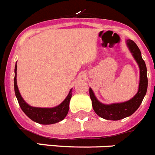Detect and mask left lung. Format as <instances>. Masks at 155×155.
I'll list each match as a JSON object with an SVG mask.
<instances>
[{"mask_svg": "<svg viewBox=\"0 0 155 155\" xmlns=\"http://www.w3.org/2000/svg\"><path fill=\"white\" fill-rule=\"evenodd\" d=\"M126 43L140 68L139 87L135 96L127 101L107 104L99 101L92 89L90 88V97L92 101V106L94 111L98 116L107 120H120L133 115L142 103L147 90L148 81L147 76V67L141 56L140 51L132 40H126Z\"/></svg>", "mask_w": 155, "mask_h": 155, "instance_id": "obj_1", "label": "left lung"}]
</instances>
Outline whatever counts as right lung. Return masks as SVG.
<instances>
[{
	"instance_id": "1",
	"label": "right lung",
	"mask_w": 155,
	"mask_h": 155,
	"mask_svg": "<svg viewBox=\"0 0 155 155\" xmlns=\"http://www.w3.org/2000/svg\"><path fill=\"white\" fill-rule=\"evenodd\" d=\"M17 62L15 67V78H14V88L15 93L20 107L22 111L27 115L31 120L37 122L39 124L50 125L54 124L62 121L68 112L69 108V102L72 97V88L69 91L64 101L58 106L53 107H33L28 104L24 101L18 91L17 86Z\"/></svg>"
}]
</instances>
